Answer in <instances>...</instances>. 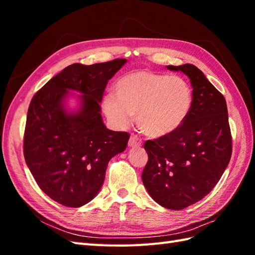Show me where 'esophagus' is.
<instances>
[{"label":"esophagus","instance_id":"esophagus-1","mask_svg":"<svg viewBox=\"0 0 255 255\" xmlns=\"http://www.w3.org/2000/svg\"><path fill=\"white\" fill-rule=\"evenodd\" d=\"M141 143H142L141 139H139L138 136H136V134H131L130 138H129L128 145L130 148H139L140 145H141Z\"/></svg>","mask_w":255,"mask_h":255}]
</instances>
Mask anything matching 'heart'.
<instances>
[{"instance_id":"b5f03b06","label":"heart","mask_w":255,"mask_h":255,"mask_svg":"<svg viewBox=\"0 0 255 255\" xmlns=\"http://www.w3.org/2000/svg\"><path fill=\"white\" fill-rule=\"evenodd\" d=\"M115 93L103 100L108 119L124 128L136 115L140 130L152 138L176 131L187 119L194 100L192 86L185 79L149 70L124 75L115 84Z\"/></svg>"}]
</instances>
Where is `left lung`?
Returning a JSON list of instances; mask_svg holds the SVG:
<instances>
[{
  "label": "left lung",
  "instance_id": "8db88e82",
  "mask_svg": "<svg viewBox=\"0 0 255 255\" xmlns=\"http://www.w3.org/2000/svg\"><path fill=\"white\" fill-rule=\"evenodd\" d=\"M166 68L191 80L193 106L176 131L144 142L149 159L141 178L156 203L180 210L216 186L230 161L232 138L225 97L204 73L189 63Z\"/></svg>",
  "mask_w": 255,
  "mask_h": 255
}]
</instances>
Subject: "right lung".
Returning a JSON list of instances; mask_svg holds the SVG:
<instances>
[{
  "instance_id": "right-lung-1",
  "label": "right lung",
  "mask_w": 255,
  "mask_h": 255,
  "mask_svg": "<svg viewBox=\"0 0 255 255\" xmlns=\"http://www.w3.org/2000/svg\"><path fill=\"white\" fill-rule=\"evenodd\" d=\"M126 61L71 64L32 97L25 161L41 191L59 204L77 208L91 202L104 183L108 162L127 147L129 133L107 129L100 106L108 80ZM70 90L81 93L74 112L65 106Z\"/></svg>"
}]
</instances>
